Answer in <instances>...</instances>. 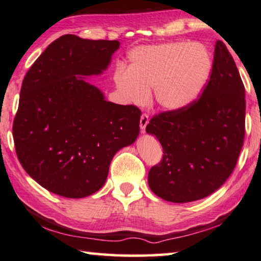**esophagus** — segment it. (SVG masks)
<instances>
[{
    "instance_id": "esophagus-1",
    "label": "esophagus",
    "mask_w": 261,
    "mask_h": 261,
    "mask_svg": "<svg viewBox=\"0 0 261 261\" xmlns=\"http://www.w3.org/2000/svg\"><path fill=\"white\" fill-rule=\"evenodd\" d=\"M147 124H149V116H147L146 114H142L141 119H140V127H141L142 132L145 130V127Z\"/></svg>"
}]
</instances>
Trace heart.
Listing matches in <instances>:
<instances>
[{
    "instance_id": "heart-1",
    "label": "heart",
    "mask_w": 261,
    "mask_h": 261,
    "mask_svg": "<svg viewBox=\"0 0 261 261\" xmlns=\"http://www.w3.org/2000/svg\"><path fill=\"white\" fill-rule=\"evenodd\" d=\"M211 70L213 59L202 44L162 43L132 50L128 70L119 68L115 83L127 102L143 105L152 90L156 106L176 111L198 99Z\"/></svg>"
}]
</instances>
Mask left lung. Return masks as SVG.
I'll use <instances>...</instances> for the list:
<instances>
[{
  "instance_id": "8db88e82",
  "label": "left lung",
  "mask_w": 261,
  "mask_h": 261,
  "mask_svg": "<svg viewBox=\"0 0 261 261\" xmlns=\"http://www.w3.org/2000/svg\"><path fill=\"white\" fill-rule=\"evenodd\" d=\"M245 91L233 57L222 41L202 94L190 106L151 118L146 133L164 149L147 176L151 191L176 203L203 199L237 166L245 132Z\"/></svg>"
}]
</instances>
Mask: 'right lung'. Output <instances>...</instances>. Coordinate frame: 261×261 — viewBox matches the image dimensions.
Segmentation results:
<instances>
[{
    "instance_id": "right-lung-1",
    "label": "right lung",
    "mask_w": 261,
    "mask_h": 261,
    "mask_svg": "<svg viewBox=\"0 0 261 261\" xmlns=\"http://www.w3.org/2000/svg\"><path fill=\"white\" fill-rule=\"evenodd\" d=\"M119 45L63 35L23 78L14 146L27 174L54 194L80 199L95 193L114 155L139 136V108L107 101L84 78L106 70Z\"/></svg>"
}]
</instances>
